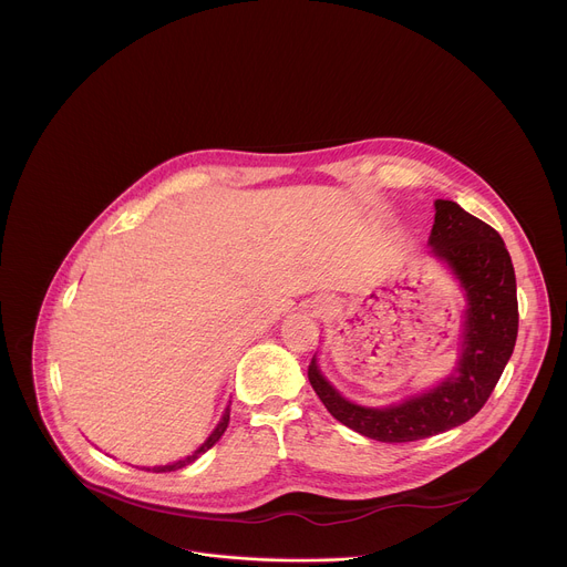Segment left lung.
Here are the masks:
<instances>
[{"instance_id": "1", "label": "left lung", "mask_w": 567, "mask_h": 567, "mask_svg": "<svg viewBox=\"0 0 567 567\" xmlns=\"http://www.w3.org/2000/svg\"><path fill=\"white\" fill-rule=\"evenodd\" d=\"M431 254L446 262L466 296L457 368L433 390L396 406L365 409L348 401L311 359L307 377L334 420L377 442H415L468 422L494 392L518 337L516 276L498 230L455 202H435Z\"/></svg>"}]
</instances>
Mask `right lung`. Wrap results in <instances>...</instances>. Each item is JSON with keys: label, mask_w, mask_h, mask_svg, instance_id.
<instances>
[{"label": "right lung", "mask_w": 567, "mask_h": 567, "mask_svg": "<svg viewBox=\"0 0 567 567\" xmlns=\"http://www.w3.org/2000/svg\"><path fill=\"white\" fill-rule=\"evenodd\" d=\"M228 420H230V409H226L224 411V415H221V420H219V424H217V429L210 433V437L193 453V455H188V457H184V460H179V462H173V464H166V466H152V471H156V473H166V471H177V468H184L186 464H190V462H195L202 453H206L210 446H215L217 442H219V437L224 435V431H226V426H228ZM150 471V468H147Z\"/></svg>", "instance_id": "obj_1"}]
</instances>
